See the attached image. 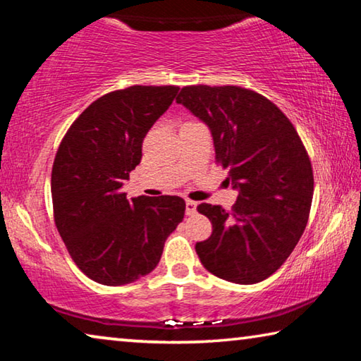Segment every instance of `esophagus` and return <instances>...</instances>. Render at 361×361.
<instances>
[{
  "label": "esophagus",
  "instance_id": "obj_1",
  "mask_svg": "<svg viewBox=\"0 0 361 361\" xmlns=\"http://www.w3.org/2000/svg\"><path fill=\"white\" fill-rule=\"evenodd\" d=\"M197 204L194 201H186V215H194L196 214Z\"/></svg>",
  "mask_w": 361,
  "mask_h": 361
}]
</instances>
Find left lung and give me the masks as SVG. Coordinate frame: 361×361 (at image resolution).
Instances as JSON below:
<instances>
[{
  "instance_id": "8db88e82",
  "label": "left lung",
  "mask_w": 361,
  "mask_h": 361,
  "mask_svg": "<svg viewBox=\"0 0 361 361\" xmlns=\"http://www.w3.org/2000/svg\"><path fill=\"white\" fill-rule=\"evenodd\" d=\"M176 102L210 128L215 162L239 192L231 210L197 205L214 228L196 244L199 259L226 281L260 283L293 252L310 215L313 170L304 142L281 109L252 90L192 85Z\"/></svg>"
}]
</instances>
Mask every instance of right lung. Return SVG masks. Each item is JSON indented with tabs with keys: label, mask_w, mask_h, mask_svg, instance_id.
<instances>
[{
	"label": "right lung",
	"mask_w": 361,
	"mask_h": 361,
	"mask_svg": "<svg viewBox=\"0 0 361 361\" xmlns=\"http://www.w3.org/2000/svg\"><path fill=\"white\" fill-rule=\"evenodd\" d=\"M178 87L111 91L67 130L51 171L54 223L72 260L106 286L133 283L157 267L164 244L185 216L178 196L133 197L123 180L141 162L142 140Z\"/></svg>",
	"instance_id": "obj_1"
}]
</instances>
